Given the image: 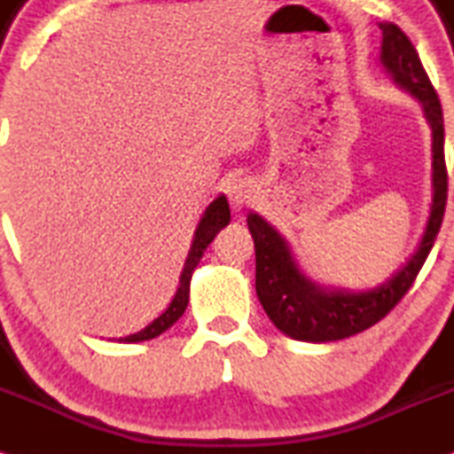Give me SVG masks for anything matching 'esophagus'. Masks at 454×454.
<instances>
[{"label": "esophagus", "instance_id": "esophagus-1", "mask_svg": "<svg viewBox=\"0 0 454 454\" xmlns=\"http://www.w3.org/2000/svg\"><path fill=\"white\" fill-rule=\"evenodd\" d=\"M227 197L233 210H242L244 206L253 204L254 197H257V189L248 178H238L227 186Z\"/></svg>", "mask_w": 454, "mask_h": 454}]
</instances>
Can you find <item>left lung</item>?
<instances>
[{"mask_svg": "<svg viewBox=\"0 0 454 454\" xmlns=\"http://www.w3.org/2000/svg\"><path fill=\"white\" fill-rule=\"evenodd\" d=\"M380 29L382 63L393 74L395 82L420 99L434 131V206H431L427 231L408 263L378 289L367 293L325 291L300 274L285 239L263 218L248 215V229L254 239V257H257L254 285H257L259 301L270 321L295 340L333 342L365 332L372 325L382 321L417 280L444 218L449 172L444 159V116H442L438 93L408 35L393 23H382Z\"/></svg>", "mask_w": 454, "mask_h": 454, "instance_id": "8db88e82", "label": "left lung"}]
</instances>
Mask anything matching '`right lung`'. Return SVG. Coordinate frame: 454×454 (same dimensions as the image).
I'll list each match as a JSON object with an SVG mask.
<instances>
[{"mask_svg":"<svg viewBox=\"0 0 454 454\" xmlns=\"http://www.w3.org/2000/svg\"><path fill=\"white\" fill-rule=\"evenodd\" d=\"M229 218H231V212H229L227 200L223 195L216 197V200L207 206V210L204 212V218H201L200 225H197L193 244H191V250H189V257H186L184 270H183V274H180V286H178V291H176L169 308L161 314V317L154 318L148 327H144L142 332L127 335V338H121V342H144V340L157 338V335H161L165 329L172 327V325L178 321L180 317H183V312L186 310V303H189L191 274H193L197 263H200L201 254H204L207 244L215 239V236L221 231L223 227L229 225Z\"/></svg>","mask_w":454,"mask_h":454,"instance_id":"1","label":"right lung"}]
</instances>
